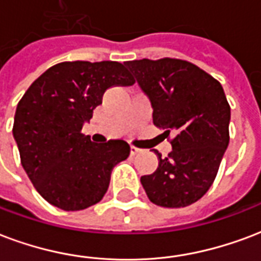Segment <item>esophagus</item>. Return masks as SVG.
<instances>
[{"instance_id": "34e87169", "label": "esophagus", "mask_w": 261, "mask_h": 261, "mask_svg": "<svg viewBox=\"0 0 261 261\" xmlns=\"http://www.w3.org/2000/svg\"><path fill=\"white\" fill-rule=\"evenodd\" d=\"M130 153L133 156L138 155V153H141V149H140V148H136V146H131V148H130Z\"/></svg>"}]
</instances>
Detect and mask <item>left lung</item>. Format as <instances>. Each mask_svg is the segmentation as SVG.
Here are the masks:
<instances>
[{"mask_svg":"<svg viewBox=\"0 0 261 261\" xmlns=\"http://www.w3.org/2000/svg\"><path fill=\"white\" fill-rule=\"evenodd\" d=\"M153 109V124L173 131L167 158L158 150L159 166L141 184L152 203L185 207L213 184L229 142V108L216 79L181 59L125 62Z\"/></svg>","mask_w":261,"mask_h":261,"instance_id":"left-lung-1","label":"left lung"}]
</instances>
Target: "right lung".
Returning <instances> with one entry per match:
<instances>
[{
	"label": "right lung",
	"instance_id": "add662e5",
	"mask_svg": "<svg viewBox=\"0 0 261 261\" xmlns=\"http://www.w3.org/2000/svg\"><path fill=\"white\" fill-rule=\"evenodd\" d=\"M124 63L62 62L38 77L19 101L13 138L26 174L44 199L76 212L98 203L112 170L130 155L123 140L94 144L84 123L111 87L133 86Z\"/></svg>",
	"mask_w": 261,
	"mask_h": 261
}]
</instances>
